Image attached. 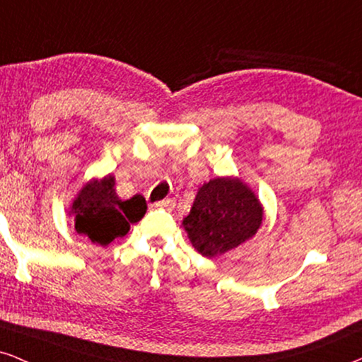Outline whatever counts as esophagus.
<instances>
[{
	"instance_id": "obj_1",
	"label": "esophagus",
	"mask_w": 362,
	"mask_h": 362,
	"mask_svg": "<svg viewBox=\"0 0 362 362\" xmlns=\"http://www.w3.org/2000/svg\"><path fill=\"white\" fill-rule=\"evenodd\" d=\"M155 207H161V209H171L173 206H175V201L173 199H163V201H158L153 204Z\"/></svg>"
}]
</instances>
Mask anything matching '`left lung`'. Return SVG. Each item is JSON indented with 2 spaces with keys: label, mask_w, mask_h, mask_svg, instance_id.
Masks as SVG:
<instances>
[{
  "label": "left lung",
  "mask_w": 362,
  "mask_h": 362,
  "mask_svg": "<svg viewBox=\"0 0 362 362\" xmlns=\"http://www.w3.org/2000/svg\"><path fill=\"white\" fill-rule=\"evenodd\" d=\"M262 219L264 206L240 177L217 176L199 187L181 224L192 247L212 259L252 239Z\"/></svg>",
  "instance_id": "obj_1"
}]
</instances>
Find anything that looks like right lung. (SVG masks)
Here are the masks:
<instances>
[{"label":"right lung","instance_id":"1","mask_svg":"<svg viewBox=\"0 0 362 362\" xmlns=\"http://www.w3.org/2000/svg\"><path fill=\"white\" fill-rule=\"evenodd\" d=\"M146 201L141 194L122 201L115 192V177H92L74 197L69 214L74 216L76 232L93 244L105 247L130 230V224L145 216Z\"/></svg>","mask_w":362,"mask_h":362}]
</instances>
